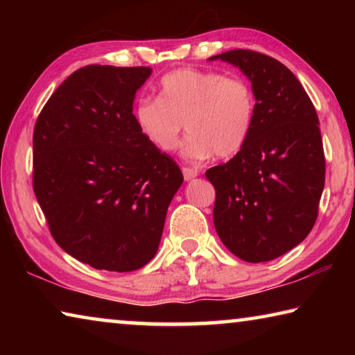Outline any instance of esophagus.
I'll list each match as a JSON object with an SVG mask.
<instances>
[{"mask_svg":"<svg viewBox=\"0 0 355 355\" xmlns=\"http://www.w3.org/2000/svg\"><path fill=\"white\" fill-rule=\"evenodd\" d=\"M197 175H199V171L197 169H192V167H183V177L186 182H189V180L196 178Z\"/></svg>","mask_w":355,"mask_h":355,"instance_id":"obj_1","label":"esophagus"}]
</instances>
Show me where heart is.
Returning a JSON list of instances; mask_svg holds the SVG:
<instances>
[{"label":"heart","instance_id":"obj_1","mask_svg":"<svg viewBox=\"0 0 355 355\" xmlns=\"http://www.w3.org/2000/svg\"><path fill=\"white\" fill-rule=\"evenodd\" d=\"M257 98L250 83L222 71L178 69L163 76L158 98L137 100V130L159 152L177 147L186 123L191 133L183 146L189 161L213 155L230 158L241 152L255 123Z\"/></svg>","mask_w":355,"mask_h":355}]
</instances>
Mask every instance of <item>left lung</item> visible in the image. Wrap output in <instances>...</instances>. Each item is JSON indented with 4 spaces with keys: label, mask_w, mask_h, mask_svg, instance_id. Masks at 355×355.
Masks as SVG:
<instances>
[{
    "label": "left lung",
    "mask_w": 355,
    "mask_h": 355,
    "mask_svg": "<svg viewBox=\"0 0 355 355\" xmlns=\"http://www.w3.org/2000/svg\"><path fill=\"white\" fill-rule=\"evenodd\" d=\"M214 59L239 67L257 98L248 144L205 172L216 189L214 227L233 255L269 261L302 243L316 222L326 178L320 120L302 84L277 59L252 50Z\"/></svg>",
    "instance_id": "obj_1"
}]
</instances>
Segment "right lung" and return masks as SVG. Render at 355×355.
<instances>
[{
    "label": "right lung",
    "instance_id": "obj_1",
    "mask_svg": "<svg viewBox=\"0 0 355 355\" xmlns=\"http://www.w3.org/2000/svg\"><path fill=\"white\" fill-rule=\"evenodd\" d=\"M150 67L86 65L59 86L33 136V186L55 241L78 261L136 271L152 260L183 173L133 117Z\"/></svg>",
    "mask_w": 355,
    "mask_h": 355
}]
</instances>
